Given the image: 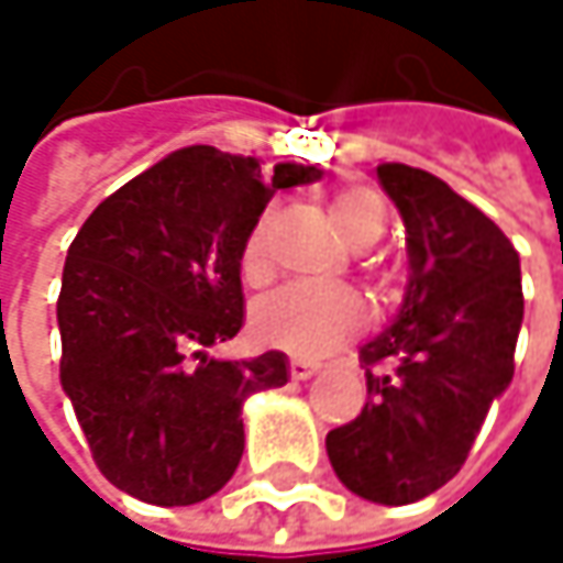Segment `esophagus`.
<instances>
[{"label":"esophagus","instance_id":"obj_1","mask_svg":"<svg viewBox=\"0 0 563 563\" xmlns=\"http://www.w3.org/2000/svg\"><path fill=\"white\" fill-rule=\"evenodd\" d=\"M319 372V365L316 362H306V358H289V378L292 382H306V378H312Z\"/></svg>","mask_w":563,"mask_h":563}]
</instances>
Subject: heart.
Segmentation results:
<instances>
[{
	"instance_id": "1",
	"label": "heart",
	"mask_w": 563,
	"mask_h": 563,
	"mask_svg": "<svg viewBox=\"0 0 563 563\" xmlns=\"http://www.w3.org/2000/svg\"><path fill=\"white\" fill-rule=\"evenodd\" d=\"M329 218L349 247L368 251L385 238L388 208L378 191L345 185L329 195ZM274 211H264L241 251V274L247 283H264L274 274ZM254 335L292 355H325L352 342L365 329V302L352 289L289 283L254 306Z\"/></svg>"
}]
</instances>
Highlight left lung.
Instances as JSON below:
<instances>
[{
	"label": "left lung",
	"instance_id": "1",
	"mask_svg": "<svg viewBox=\"0 0 563 563\" xmlns=\"http://www.w3.org/2000/svg\"><path fill=\"white\" fill-rule=\"evenodd\" d=\"M378 178L407 228L410 283L391 329L358 352L368 404L325 450L355 496L410 506L460 473L508 388L525 299L493 218L430 172L382 163Z\"/></svg>",
	"mask_w": 563,
	"mask_h": 563
}]
</instances>
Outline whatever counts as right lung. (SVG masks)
Returning a JSON list of instances; mask_svg holds the SVG:
<instances>
[{
	"label": "right lung",
	"instance_id": "obj_1",
	"mask_svg": "<svg viewBox=\"0 0 563 563\" xmlns=\"http://www.w3.org/2000/svg\"><path fill=\"white\" fill-rule=\"evenodd\" d=\"M319 178L188 146L103 198L67 247L57 296L60 385L97 470L150 506L214 496L244 453L247 394L286 358L218 362L244 325L241 251L277 188Z\"/></svg>",
	"mask_w": 563,
	"mask_h": 563
}]
</instances>
